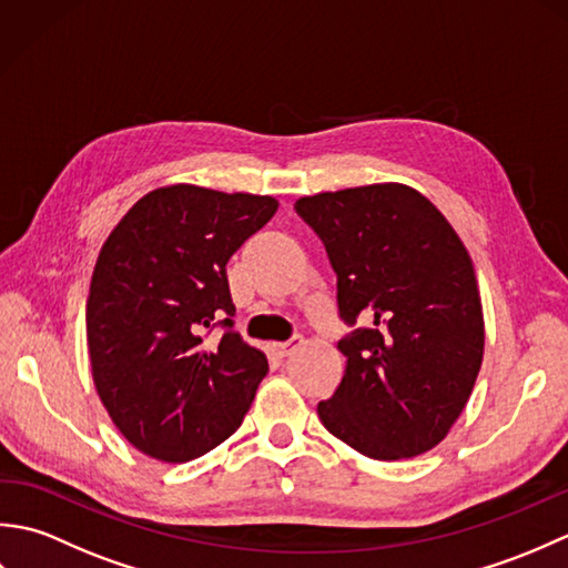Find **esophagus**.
I'll list each match as a JSON object with an SVG mask.
<instances>
[{"label": "esophagus", "mask_w": 568, "mask_h": 568, "mask_svg": "<svg viewBox=\"0 0 568 568\" xmlns=\"http://www.w3.org/2000/svg\"><path fill=\"white\" fill-rule=\"evenodd\" d=\"M300 344H303V336L295 334V336H291V339H287V342H273V344H271V348H273V354H275V356L285 358L287 354H293Z\"/></svg>", "instance_id": "34e87169"}]
</instances>
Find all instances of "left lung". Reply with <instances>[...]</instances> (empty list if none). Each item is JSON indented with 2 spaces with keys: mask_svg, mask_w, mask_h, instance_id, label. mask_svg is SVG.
Masks as SVG:
<instances>
[{
  "mask_svg": "<svg viewBox=\"0 0 568 568\" xmlns=\"http://www.w3.org/2000/svg\"><path fill=\"white\" fill-rule=\"evenodd\" d=\"M336 273L339 388L322 425L358 454L397 462L437 446L484 361V310L462 239L417 190L397 183L300 197ZM364 321L361 328L355 320Z\"/></svg>",
  "mask_w": 568,
  "mask_h": 568,
  "instance_id": "8db88e82",
  "label": "left lung"
}]
</instances>
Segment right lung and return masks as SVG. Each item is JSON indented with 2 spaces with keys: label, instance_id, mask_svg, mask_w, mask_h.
Wrapping results in <instances>:
<instances>
[{
  "label": "right lung",
  "instance_id": "obj_1",
  "mask_svg": "<svg viewBox=\"0 0 568 568\" xmlns=\"http://www.w3.org/2000/svg\"><path fill=\"white\" fill-rule=\"evenodd\" d=\"M275 210L268 195L171 185L104 241L88 297L92 378L139 452L183 464L244 422L268 361L234 332L226 263ZM214 326L223 336L207 343Z\"/></svg>",
  "mask_w": 568,
  "mask_h": 568
}]
</instances>
